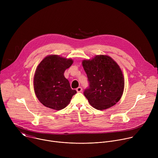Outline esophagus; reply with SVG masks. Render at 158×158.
<instances>
[{
    "label": "esophagus",
    "mask_w": 158,
    "mask_h": 158,
    "mask_svg": "<svg viewBox=\"0 0 158 158\" xmlns=\"http://www.w3.org/2000/svg\"><path fill=\"white\" fill-rule=\"evenodd\" d=\"M76 91H77V93H81V92L82 91V89L81 87H79L76 89Z\"/></svg>",
    "instance_id": "1"
}]
</instances>
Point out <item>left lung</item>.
Listing matches in <instances>:
<instances>
[{
    "label": "left lung",
    "mask_w": 158,
    "mask_h": 158,
    "mask_svg": "<svg viewBox=\"0 0 158 158\" xmlns=\"http://www.w3.org/2000/svg\"><path fill=\"white\" fill-rule=\"evenodd\" d=\"M82 64L89 81L84 94L89 104L98 110L115 105L120 100L124 88V76L119 65L106 55L84 60Z\"/></svg>",
    "instance_id": "left-lung-1"
}]
</instances>
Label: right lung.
<instances>
[{
	"mask_svg": "<svg viewBox=\"0 0 158 158\" xmlns=\"http://www.w3.org/2000/svg\"><path fill=\"white\" fill-rule=\"evenodd\" d=\"M73 63L71 59L50 55L38 65L34 77V88L37 99L44 106L57 110L62 109L76 94L64 76V71Z\"/></svg>",
	"mask_w": 158,
	"mask_h": 158,
	"instance_id": "obj_1",
	"label": "right lung"
}]
</instances>
